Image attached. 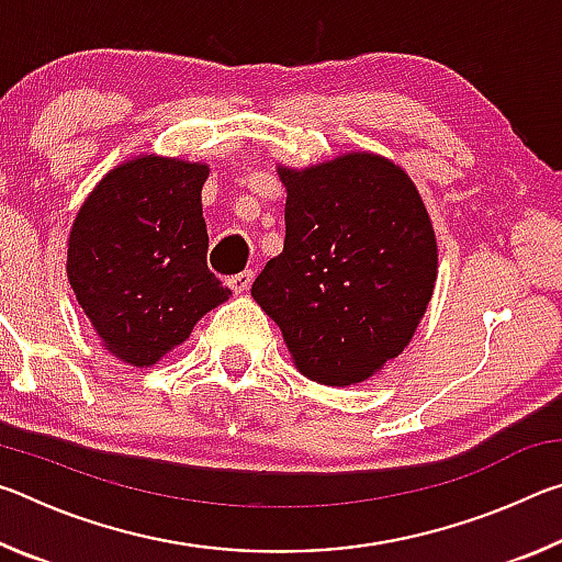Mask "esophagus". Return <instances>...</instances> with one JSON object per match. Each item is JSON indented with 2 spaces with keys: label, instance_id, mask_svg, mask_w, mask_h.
<instances>
[{
  "label": "esophagus",
  "instance_id": "1",
  "mask_svg": "<svg viewBox=\"0 0 562 562\" xmlns=\"http://www.w3.org/2000/svg\"><path fill=\"white\" fill-rule=\"evenodd\" d=\"M252 280H255V272H252V270H245V272L235 274V278L227 280V284H231V288H233L237 294H245L247 290H250Z\"/></svg>",
  "mask_w": 562,
  "mask_h": 562
}]
</instances>
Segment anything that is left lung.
Here are the masks:
<instances>
[{"mask_svg": "<svg viewBox=\"0 0 562 562\" xmlns=\"http://www.w3.org/2000/svg\"><path fill=\"white\" fill-rule=\"evenodd\" d=\"M278 173L288 233L252 297L304 376L367 382L408 347L431 302L439 247L429 211L406 170L369 150Z\"/></svg>", "mask_w": 562, "mask_h": 562, "instance_id": "left-lung-1", "label": "left lung"}]
</instances>
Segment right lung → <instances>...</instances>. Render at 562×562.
<instances>
[{
  "label": "right lung",
  "instance_id": "add662e5",
  "mask_svg": "<svg viewBox=\"0 0 562 562\" xmlns=\"http://www.w3.org/2000/svg\"><path fill=\"white\" fill-rule=\"evenodd\" d=\"M207 176L201 160L128 158L74 217L66 278L103 349L123 364H158L233 294L205 262Z\"/></svg>",
  "mask_w": 562,
  "mask_h": 562
}]
</instances>
